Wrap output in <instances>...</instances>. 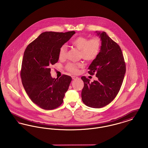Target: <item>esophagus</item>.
Wrapping results in <instances>:
<instances>
[{"label":"esophagus","mask_w":148,"mask_h":148,"mask_svg":"<svg viewBox=\"0 0 148 148\" xmlns=\"http://www.w3.org/2000/svg\"><path fill=\"white\" fill-rule=\"evenodd\" d=\"M71 77H72V79H73V80H75V79H77V78H78V77H76V76H72Z\"/></svg>","instance_id":"34e87169"}]
</instances>
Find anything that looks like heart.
<instances>
[{
  "label": "heart",
  "mask_w": 148,
  "mask_h": 148,
  "mask_svg": "<svg viewBox=\"0 0 148 148\" xmlns=\"http://www.w3.org/2000/svg\"><path fill=\"white\" fill-rule=\"evenodd\" d=\"M71 44L80 50V56L86 61H92L95 59L98 55L100 44L97 38L88 39L84 36H78L72 40ZM67 47L65 45H62L59 51V57L62 59L65 58ZM83 66L82 63H69L66 65L67 70L73 73H77L78 68Z\"/></svg>",
  "instance_id": "1"
}]
</instances>
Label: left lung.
<instances>
[{
	"label": "left lung",
	"mask_w": 148,
	"mask_h": 148,
	"mask_svg": "<svg viewBox=\"0 0 148 148\" xmlns=\"http://www.w3.org/2000/svg\"><path fill=\"white\" fill-rule=\"evenodd\" d=\"M101 40L100 52L89 65V74H95L97 80L90 83L85 77L82 91L83 102L89 107L100 108L111 103L119 92L126 71L119 45L105 32H96Z\"/></svg>",
	"instance_id": "8db88e82"
}]
</instances>
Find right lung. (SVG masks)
I'll use <instances>...</instances> for the list:
<instances>
[{
	"label": "right lung",
	"mask_w": 148,
	"mask_h": 148,
	"mask_svg": "<svg viewBox=\"0 0 148 148\" xmlns=\"http://www.w3.org/2000/svg\"><path fill=\"white\" fill-rule=\"evenodd\" d=\"M75 33L46 32L29 44L24 53L21 82L32 101L40 108L52 110L60 106L71 81L63 75L53 78L50 66L58 62L60 47Z\"/></svg>",
	"instance_id": "obj_1"
}]
</instances>
